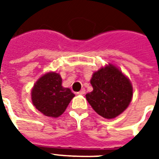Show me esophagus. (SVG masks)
Listing matches in <instances>:
<instances>
[{
	"instance_id": "34e87169",
	"label": "esophagus",
	"mask_w": 159,
	"mask_h": 159,
	"mask_svg": "<svg viewBox=\"0 0 159 159\" xmlns=\"http://www.w3.org/2000/svg\"><path fill=\"white\" fill-rule=\"evenodd\" d=\"M85 93V89H83L81 90V91H79V92H77V94H84Z\"/></svg>"
}]
</instances>
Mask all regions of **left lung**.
<instances>
[{"instance_id": "1", "label": "left lung", "mask_w": 159, "mask_h": 159, "mask_svg": "<svg viewBox=\"0 0 159 159\" xmlns=\"http://www.w3.org/2000/svg\"><path fill=\"white\" fill-rule=\"evenodd\" d=\"M90 83L93 89L86 94L87 100L105 118L117 117L132 100L133 89L130 81L112 65L93 73Z\"/></svg>"}]
</instances>
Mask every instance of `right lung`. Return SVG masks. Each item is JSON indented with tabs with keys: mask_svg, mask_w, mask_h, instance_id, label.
Here are the masks:
<instances>
[{
	"mask_svg": "<svg viewBox=\"0 0 159 159\" xmlns=\"http://www.w3.org/2000/svg\"><path fill=\"white\" fill-rule=\"evenodd\" d=\"M75 94L62 87L59 74L48 72L42 76L31 91L32 103L45 116L58 117L66 111Z\"/></svg>",
	"mask_w": 159,
	"mask_h": 159,
	"instance_id": "obj_1",
	"label": "right lung"
}]
</instances>
